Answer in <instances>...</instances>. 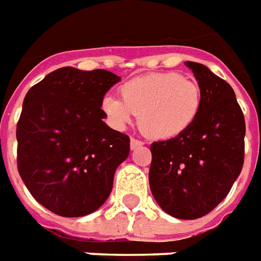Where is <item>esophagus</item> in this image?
<instances>
[{
    "mask_svg": "<svg viewBox=\"0 0 261 261\" xmlns=\"http://www.w3.org/2000/svg\"><path fill=\"white\" fill-rule=\"evenodd\" d=\"M142 145H143V142H142V141L136 139V138H130V149L141 148Z\"/></svg>",
    "mask_w": 261,
    "mask_h": 261,
    "instance_id": "obj_1",
    "label": "esophagus"
}]
</instances>
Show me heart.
Wrapping results in <instances>:
<instances>
[{
	"label": "heart",
	"instance_id": "b5f03b06",
	"mask_svg": "<svg viewBox=\"0 0 261 261\" xmlns=\"http://www.w3.org/2000/svg\"><path fill=\"white\" fill-rule=\"evenodd\" d=\"M120 99L105 96L100 108L116 126L139 116L143 134L153 139H170L188 129L202 105L200 86L176 72L149 73L120 86Z\"/></svg>",
	"mask_w": 261,
	"mask_h": 261
}]
</instances>
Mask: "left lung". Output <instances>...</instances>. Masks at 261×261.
<instances>
[{
	"label": "left lung",
	"mask_w": 261,
	"mask_h": 261,
	"mask_svg": "<svg viewBox=\"0 0 261 261\" xmlns=\"http://www.w3.org/2000/svg\"><path fill=\"white\" fill-rule=\"evenodd\" d=\"M202 91L199 115L168 141L150 145L149 185L168 215L206 216L223 200L244 162L246 123L233 88L202 64L186 62Z\"/></svg>",
	"instance_id": "1"
}]
</instances>
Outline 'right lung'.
Masks as SVG:
<instances>
[{
  "instance_id": "right-lung-1",
  "label": "right lung",
  "mask_w": 261,
  "mask_h": 261,
  "mask_svg": "<svg viewBox=\"0 0 261 261\" xmlns=\"http://www.w3.org/2000/svg\"><path fill=\"white\" fill-rule=\"evenodd\" d=\"M120 78L72 66L48 73L25 95L17 123V165L44 207L64 217L92 213L111 195L129 136L103 122V95Z\"/></svg>"
}]
</instances>
